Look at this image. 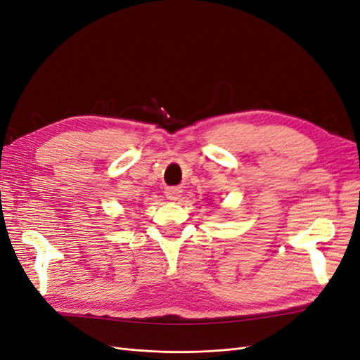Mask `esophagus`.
Wrapping results in <instances>:
<instances>
[{
  "label": "esophagus",
  "mask_w": 360,
  "mask_h": 360,
  "mask_svg": "<svg viewBox=\"0 0 360 360\" xmlns=\"http://www.w3.org/2000/svg\"><path fill=\"white\" fill-rule=\"evenodd\" d=\"M181 189L180 188H167L165 189V196L169 199V200H177L180 196H181Z\"/></svg>",
  "instance_id": "34e87169"
}]
</instances>
